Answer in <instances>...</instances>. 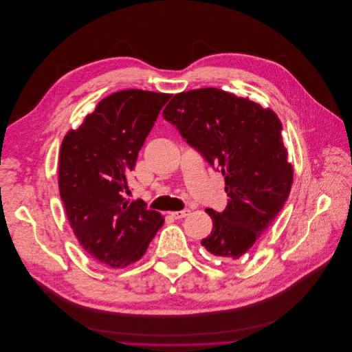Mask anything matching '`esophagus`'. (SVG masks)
I'll return each mask as SVG.
<instances>
[{"instance_id":"34e87169","label":"esophagus","mask_w":352,"mask_h":352,"mask_svg":"<svg viewBox=\"0 0 352 352\" xmlns=\"http://www.w3.org/2000/svg\"><path fill=\"white\" fill-rule=\"evenodd\" d=\"M188 214H190V210H188V209L175 210V212H169V215H170L172 218H175V219H183V218H186Z\"/></svg>"}]
</instances>
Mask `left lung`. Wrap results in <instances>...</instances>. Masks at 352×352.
<instances>
[{
  "instance_id": "left-lung-1",
  "label": "left lung",
  "mask_w": 352,
  "mask_h": 352,
  "mask_svg": "<svg viewBox=\"0 0 352 352\" xmlns=\"http://www.w3.org/2000/svg\"><path fill=\"white\" fill-rule=\"evenodd\" d=\"M162 115L225 176L228 205L223 212L205 209L214 226L201 244L229 263L240 261L292 190L282 122L272 109L215 87L176 94Z\"/></svg>"
}]
</instances>
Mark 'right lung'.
<instances>
[{
	"label": "right lung",
	"instance_id": "right-lung-1",
	"mask_svg": "<svg viewBox=\"0 0 352 352\" xmlns=\"http://www.w3.org/2000/svg\"><path fill=\"white\" fill-rule=\"evenodd\" d=\"M170 94L123 90L101 100L59 153V194L85 251L111 267L142 258L165 219L143 202H129L127 175Z\"/></svg>",
	"mask_w": 352,
	"mask_h": 352
}]
</instances>
